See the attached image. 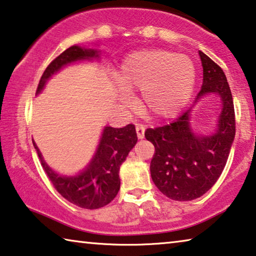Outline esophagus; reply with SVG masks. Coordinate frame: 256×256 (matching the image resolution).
Here are the masks:
<instances>
[{
  "instance_id": "obj_1",
  "label": "esophagus",
  "mask_w": 256,
  "mask_h": 256,
  "mask_svg": "<svg viewBox=\"0 0 256 256\" xmlns=\"http://www.w3.org/2000/svg\"><path fill=\"white\" fill-rule=\"evenodd\" d=\"M136 130L138 138H139V139H144V130H146L144 125H142V124H136Z\"/></svg>"
}]
</instances>
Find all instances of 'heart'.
Listing matches in <instances>:
<instances>
[{
  "label": "heart",
  "instance_id": "b5f03b06",
  "mask_svg": "<svg viewBox=\"0 0 256 256\" xmlns=\"http://www.w3.org/2000/svg\"><path fill=\"white\" fill-rule=\"evenodd\" d=\"M196 66L190 56L165 48L130 54L117 74L124 91L142 90L144 110L157 120L176 116L188 102L196 84Z\"/></svg>",
  "mask_w": 256,
  "mask_h": 256
}]
</instances>
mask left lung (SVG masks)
I'll return each instance as SVG.
<instances>
[{
	"label": "left lung",
	"instance_id": "1",
	"mask_svg": "<svg viewBox=\"0 0 256 256\" xmlns=\"http://www.w3.org/2000/svg\"><path fill=\"white\" fill-rule=\"evenodd\" d=\"M202 85L196 101L208 93H218L223 107L218 131L210 136H194L189 123L190 109L172 123L147 128L146 139L155 147L150 162L154 184L173 200L200 197L220 178L236 133L232 94L222 68L200 51Z\"/></svg>",
	"mask_w": 256,
	"mask_h": 256
}]
</instances>
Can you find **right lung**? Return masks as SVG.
I'll return each mask as SVG.
<instances>
[{
  "instance_id": "right-lung-1",
  "label": "right lung",
  "mask_w": 256,
  "mask_h": 256,
  "mask_svg": "<svg viewBox=\"0 0 256 256\" xmlns=\"http://www.w3.org/2000/svg\"><path fill=\"white\" fill-rule=\"evenodd\" d=\"M98 56L94 50L70 46L54 58L44 70L40 77L36 93H40L48 77L64 64ZM138 141L134 124H128L122 128L112 126L104 128L101 141L90 165L80 176L67 178L56 174L43 160L38 150L40 165L54 189L64 198L82 208L96 210L109 204L118 194L120 180L118 176L120 166L128 155L130 150Z\"/></svg>"
}]
</instances>
